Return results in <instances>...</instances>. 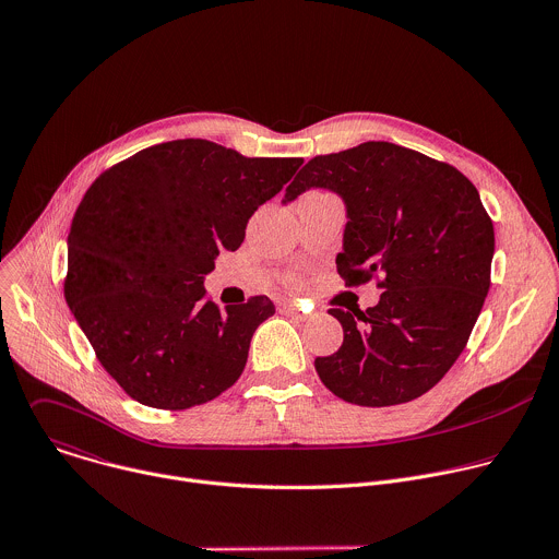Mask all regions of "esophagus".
<instances>
[{
  "mask_svg": "<svg viewBox=\"0 0 559 559\" xmlns=\"http://www.w3.org/2000/svg\"><path fill=\"white\" fill-rule=\"evenodd\" d=\"M281 309H283L285 313H289V316L300 318V321H305V318H307V313H305L296 302H283V305H281Z\"/></svg>",
  "mask_w": 559,
  "mask_h": 559,
  "instance_id": "esophagus-1",
  "label": "esophagus"
}]
</instances>
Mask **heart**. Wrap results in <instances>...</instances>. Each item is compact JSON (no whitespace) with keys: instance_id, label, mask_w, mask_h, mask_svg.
<instances>
[{"instance_id":"obj_1","label":"heart","mask_w":559,"mask_h":559,"mask_svg":"<svg viewBox=\"0 0 559 559\" xmlns=\"http://www.w3.org/2000/svg\"><path fill=\"white\" fill-rule=\"evenodd\" d=\"M289 285H296V281H292V283H289Z\"/></svg>"}]
</instances>
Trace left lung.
<instances>
[{
  "label": "left lung",
  "instance_id": "8db88e82",
  "mask_svg": "<svg viewBox=\"0 0 559 559\" xmlns=\"http://www.w3.org/2000/svg\"><path fill=\"white\" fill-rule=\"evenodd\" d=\"M328 188L347 205L336 270L347 287L376 281V307L330 313L343 345L313 360L323 384L360 407L416 401L457 360L491 287L493 221L453 166L386 141L318 154L285 192Z\"/></svg>",
  "mask_w": 559,
  "mask_h": 559
}]
</instances>
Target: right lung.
<instances>
[{
    "label": "right lung",
    "instance_id": "right-lung-1",
    "mask_svg": "<svg viewBox=\"0 0 559 559\" xmlns=\"http://www.w3.org/2000/svg\"><path fill=\"white\" fill-rule=\"evenodd\" d=\"M298 156H243L177 139L108 168L68 234L63 296L99 362L136 403L190 409L243 373L267 296L212 302L203 276L241 248L252 214L300 168Z\"/></svg>",
    "mask_w": 559,
    "mask_h": 559
}]
</instances>
